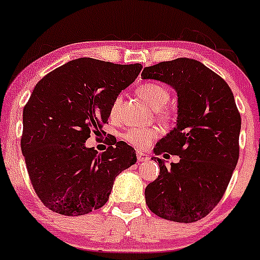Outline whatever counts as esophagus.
I'll list each match as a JSON object with an SVG mask.
<instances>
[{"label":"esophagus","mask_w":260,"mask_h":260,"mask_svg":"<svg viewBox=\"0 0 260 260\" xmlns=\"http://www.w3.org/2000/svg\"><path fill=\"white\" fill-rule=\"evenodd\" d=\"M137 159H138V162H143V161H148L150 157H149V155L142 153V151H137Z\"/></svg>","instance_id":"obj_1"}]
</instances>
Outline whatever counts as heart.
Instances as JSON below:
<instances>
[{
  "instance_id": "obj_1",
  "label": "heart",
  "mask_w": 260,
  "mask_h": 260,
  "mask_svg": "<svg viewBox=\"0 0 260 260\" xmlns=\"http://www.w3.org/2000/svg\"><path fill=\"white\" fill-rule=\"evenodd\" d=\"M138 95L142 98L149 106L153 109H162L170 100V92L164 85L157 84V83H144L138 88ZM122 103V95H117L113 100L111 109H110V116L115 117L117 115L118 109ZM159 117L161 120L166 121L169 118L166 112H159ZM122 138L126 140L127 143L132 144L133 147L139 149L148 148L155 139L157 138V132L153 128H142L134 127L127 129L126 132L122 134Z\"/></svg>"
}]
</instances>
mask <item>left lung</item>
Masks as SVG:
<instances>
[{
  "instance_id": "1",
  "label": "left lung",
  "mask_w": 260,
  "mask_h": 260,
  "mask_svg": "<svg viewBox=\"0 0 260 260\" xmlns=\"http://www.w3.org/2000/svg\"><path fill=\"white\" fill-rule=\"evenodd\" d=\"M143 79H156L177 91V124L154 149L178 155L145 188L155 215L176 222L203 219L221 201L240 156L241 115L234 94L219 74L186 57L145 67Z\"/></svg>"
}]
</instances>
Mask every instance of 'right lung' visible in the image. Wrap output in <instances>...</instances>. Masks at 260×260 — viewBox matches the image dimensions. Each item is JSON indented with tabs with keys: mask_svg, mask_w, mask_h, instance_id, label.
<instances>
[{
	"mask_svg": "<svg viewBox=\"0 0 260 260\" xmlns=\"http://www.w3.org/2000/svg\"><path fill=\"white\" fill-rule=\"evenodd\" d=\"M142 68L82 57L34 88L23 110L20 148L35 193L53 213L78 216L101 208L116 176L136 164V151L122 140L101 154L84 143L100 132L115 98Z\"/></svg>",
	"mask_w": 260,
	"mask_h": 260,
	"instance_id": "add662e5",
	"label": "right lung"
}]
</instances>
